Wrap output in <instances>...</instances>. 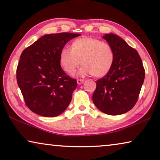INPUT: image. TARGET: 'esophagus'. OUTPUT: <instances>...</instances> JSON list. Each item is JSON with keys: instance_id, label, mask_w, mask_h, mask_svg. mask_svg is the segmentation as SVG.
<instances>
[{"instance_id": "34e87169", "label": "esophagus", "mask_w": 160, "mask_h": 160, "mask_svg": "<svg viewBox=\"0 0 160 160\" xmlns=\"http://www.w3.org/2000/svg\"><path fill=\"white\" fill-rule=\"evenodd\" d=\"M77 82L78 85H81V84H82L84 82V80L82 79H77Z\"/></svg>"}]
</instances>
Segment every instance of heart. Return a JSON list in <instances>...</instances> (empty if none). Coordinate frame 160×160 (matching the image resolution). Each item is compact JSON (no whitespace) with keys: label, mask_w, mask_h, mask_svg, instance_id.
<instances>
[{"label":"heart","mask_w":160,"mask_h":160,"mask_svg":"<svg viewBox=\"0 0 160 160\" xmlns=\"http://www.w3.org/2000/svg\"><path fill=\"white\" fill-rule=\"evenodd\" d=\"M114 59L111 46L91 37L75 40L71 48L63 47L59 54L61 66L70 75L74 73L82 62L83 65L78 72L82 77L88 75H94L96 78L104 77L111 69Z\"/></svg>","instance_id":"obj_1"}]
</instances>
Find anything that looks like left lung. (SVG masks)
Wrapping results in <instances>:
<instances>
[{
  "label": "left lung",
  "instance_id": "8db88e82",
  "mask_svg": "<svg viewBox=\"0 0 160 160\" xmlns=\"http://www.w3.org/2000/svg\"><path fill=\"white\" fill-rule=\"evenodd\" d=\"M103 38L112 48L114 63L108 73L96 82L92 101L106 114H124L138 100L145 70L138 52L122 38L113 33L105 34Z\"/></svg>",
  "mask_w": 160,
  "mask_h": 160
}]
</instances>
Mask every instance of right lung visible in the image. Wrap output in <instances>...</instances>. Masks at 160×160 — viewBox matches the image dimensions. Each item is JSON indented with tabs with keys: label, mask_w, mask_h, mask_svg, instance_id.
Here are the masks:
<instances>
[{
	"label": "right lung",
	"mask_w": 160,
	"mask_h": 160,
	"mask_svg": "<svg viewBox=\"0 0 160 160\" xmlns=\"http://www.w3.org/2000/svg\"><path fill=\"white\" fill-rule=\"evenodd\" d=\"M79 33L45 35L22 52L17 80L26 105L43 117L59 115L70 103L77 81L61 67L59 54L69 40Z\"/></svg>",
	"instance_id": "add662e5"
}]
</instances>
